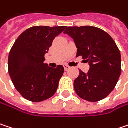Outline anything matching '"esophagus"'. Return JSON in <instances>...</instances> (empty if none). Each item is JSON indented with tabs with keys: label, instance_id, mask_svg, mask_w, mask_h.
<instances>
[{
	"label": "esophagus",
	"instance_id": "esophagus-1",
	"mask_svg": "<svg viewBox=\"0 0 128 128\" xmlns=\"http://www.w3.org/2000/svg\"><path fill=\"white\" fill-rule=\"evenodd\" d=\"M64 70H65L66 71V70H68V69L70 68V66H69L68 65H66V64H64Z\"/></svg>",
	"mask_w": 128,
	"mask_h": 128
}]
</instances>
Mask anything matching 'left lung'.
<instances>
[{
  "instance_id": "1",
  "label": "left lung",
  "mask_w": 128,
  "mask_h": 128,
  "mask_svg": "<svg viewBox=\"0 0 128 128\" xmlns=\"http://www.w3.org/2000/svg\"><path fill=\"white\" fill-rule=\"evenodd\" d=\"M64 34L71 36L77 49L89 64L84 73L80 70L74 80V88L80 98L97 102L106 98L114 88L121 74V55L110 35L94 26L67 27Z\"/></svg>"
}]
</instances>
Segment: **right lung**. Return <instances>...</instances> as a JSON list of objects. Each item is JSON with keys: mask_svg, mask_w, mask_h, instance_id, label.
I'll list each match as a JSON object with an SVG mask.
<instances>
[{"mask_svg": "<svg viewBox=\"0 0 128 128\" xmlns=\"http://www.w3.org/2000/svg\"><path fill=\"white\" fill-rule=\"evenodd\" d=\"M66 28L33 26L14 42L8 54V70L14 87L25 99L41 102L56 93L64 69L62 65L52 68L44 64V54Z\"/></svg>", "mask_w": 128, "mask_h": 128, "instance_id": "1", "label": "right lung"}]
</instances>
